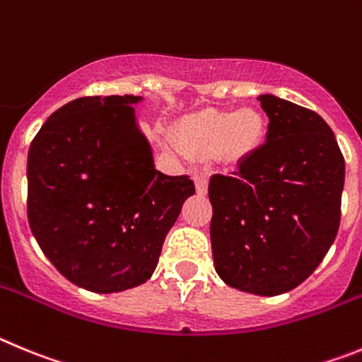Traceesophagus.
<instances>
[{"mask_svg":"<svg viewBox=\"0 0 362 362\" xmlns=\"http://www.w3.org/2000/svg\"><path fill=\"white\" fill-rule=\"evenodd\" d=\"M194 184H197V193L205 194L207 193V184H209V177L205 173H197L194 175Z\"/></svg>","mask_w":362,"mask_h":362,"instance_id":"obj_1","label":"esophagus"}]
</instances>
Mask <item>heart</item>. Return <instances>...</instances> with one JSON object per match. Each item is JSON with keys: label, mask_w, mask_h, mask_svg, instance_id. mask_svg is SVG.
Masks as SVG:
<instances>
[{"label": "heart", "mask_w": 362, "mask_h": 362, "mask_svg": "<svg viewBox=\"0 0 362 362\" xmlns=\"http://www.w3.org/2000/svg\"><path fill=\"white\" fill-rule=\"evenodd\" d=\"M265 133V117L258 110H205L182 120L177 141L189 155H211L218 151L226 160L240 162L263 144Z\"/></svg>", "instance_id": "obj_1"}]
</instances>
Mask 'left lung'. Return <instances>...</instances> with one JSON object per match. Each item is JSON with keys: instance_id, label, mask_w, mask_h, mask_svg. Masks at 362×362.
<instances>
[{"instance_id": "left-lung-1", "label": "left lung", "mask_w": 362, "mask_h": 362, "mask_svg": "<svg viewBox=\"0 0 362 362\" xmlns=\"http://www.w3.org/2000/svg\"><path fill=\"white\" fill-rule=\"evenodd\" d=\"M258 100L267 142L209 180L211 247L227 285L278 296L305 281L337 236L344 157L315 112L274 95Z\"/></svg>"}]
</instances>
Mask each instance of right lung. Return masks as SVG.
<instances>
[{"label": "right lung", "instance_id": "obj_1", "mask_svg": "<svg viewBox=\"0 0 362 362\" xmlns=\"http://www.w3.org/2000/svg\"><path fill=\"white\" fill-rule=\"evenodd\" d=\"M141 97H81L41 126L28 149V223L52 265L99 294L151 278L164 240L194 194L168 177L135 128Z\"/></svg>", "mask_w": 362, "mask_h": 362}]
</instances>
